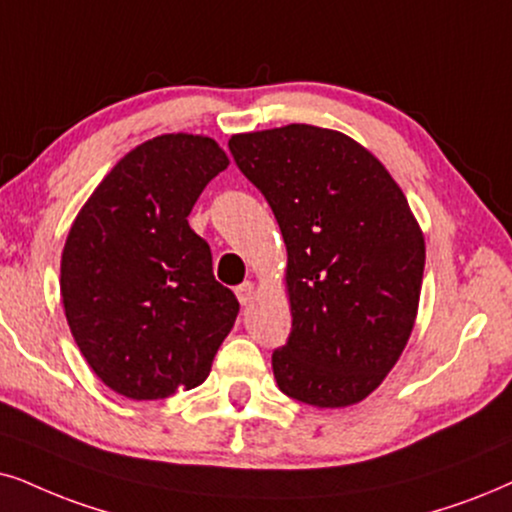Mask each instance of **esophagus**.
<instances>
[{
	"mask_svg": "<svg viewBox=\"0 0 512 512\" xmlns=\"http://www.w3.org/2000/svg\"><path fill=\"white\" fill-rule=\"evenodd\" d=\"M236 297H238V302L243 304H250L252 300H255V283H250V281H245V283H241V286L236 288Z\"/></svg>",
	"mask_w": 512,
	"mask_h": 512,
	"instance_id": "34e87169",
	"label": "esophagus"
}]
</instances>
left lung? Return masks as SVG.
<instances>
[{
    "mask_svg": "<svg viewBox=\"0 0 512 512\" xmlns=\"http://www.w3.org/2000/svg\"><path fill=\"white\" fill-rule=\"evenodd\" d=\"M274 210L293 314L271 357L283 394L316 409L359 404L397 364L416 323L425 236L404 191L347 134L286 125L229 139Z\"/></svg>",
    "mask_w": 512,
    "mask_h": 512,
    "instance_id": "obj_1",
    "label": "left lung"
}]
</instances>
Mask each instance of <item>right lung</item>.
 Here are the masks:
<instances>
[{"mask_svg": "<svg viewBox=\"0 0 512 512\" xmlns=\"http://www.w3.org/2000/svg\"><path fill=\"white\" fill-rule=\"evenodd\" d=\"M229 167L205 134L132 148L70 226L61 300L70 333L103 385L165 399L208 378L238 300L215 281L210 245L189 226L200 193Z\"/></svg>", "mask_w": 512, "mask_h": 512, "instance_id": "add662e5", "label": "right lung"}]
</instances>
